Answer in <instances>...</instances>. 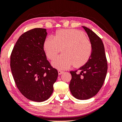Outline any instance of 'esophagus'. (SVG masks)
Segmentation results:
<instances>
[{
    "label": "esophagus",
    "mask_w": 122,
    "mask_h": 122,
    "mask_svg": "<svg viewBox=\"0 0 122 122\" xmlns=\"http://www.w3.org/2000/svg\"><path fill=\"white\" fill-rule=\"evenodd\" d=\"M58 74H59V75H61V74H62V73H64V71H61V70H59V71H58Z\"/></svg>",
    "instance_id": "34e87169"
}]
</instances>
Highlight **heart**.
I'll list each match as a JSON object with an SVG mask.
<instances>
[{
	"label": "heart",
	"instance_id": "obj_1",
	"mask_svg": "<svg viewBox=\"0 0 122 122\" xmlns=\"http://www.w3.org/2000/svg\"><path fill=\"white\" fill-rule=\"evenodd\" d=\"M52 61L53 66L60 69H66L74 66L81 67L86 64L92 53V44L83 31L76 29H61L56 36H50L44 43V49L50 59L60 53Z\"/></svg>",
	"mask_w": 122,
	"mask_h": 122
}]
</instances>
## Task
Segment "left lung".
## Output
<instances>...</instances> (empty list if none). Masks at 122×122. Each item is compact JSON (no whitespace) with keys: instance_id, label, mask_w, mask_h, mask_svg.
<instances>
[{"instance_id":"8db88e82","label":"left lung","mask_w":122,"mask_h":122,"mask_svg":"<svg viewBox=\"0 0 122 122\" xmlns=\"http://www.w3.org/2000/svg\"><path fill=\"white\" fill-rule=\"evenodd\" d=\"M92 44V53L87 63L77 71H70L69 89L78 99H89L97 94L103 86L108 69L104 46L102 39L89 28L83 26Z\"/></svg>"}]
</instances>
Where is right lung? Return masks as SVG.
Returning <instances> with one entry per match:
<instances>
[{
  "instance_id": "1",
  "label": "right lung",
  "mask_w": 122,
  "mask_h": 122,
  "mask_svg": "<svg viewBox=\"0 0 122 122\" xmlns=\"http://www.w3.org/2000/svg\"><path fill=\"white\" fill-rule=\"evenodd\" d=\"M46 29L34 28L21 35L10 56V68L16 86L30 101L47 100L53 92L58 76L46 59L44 43Z\"/></svg>"
}]
</instances>
